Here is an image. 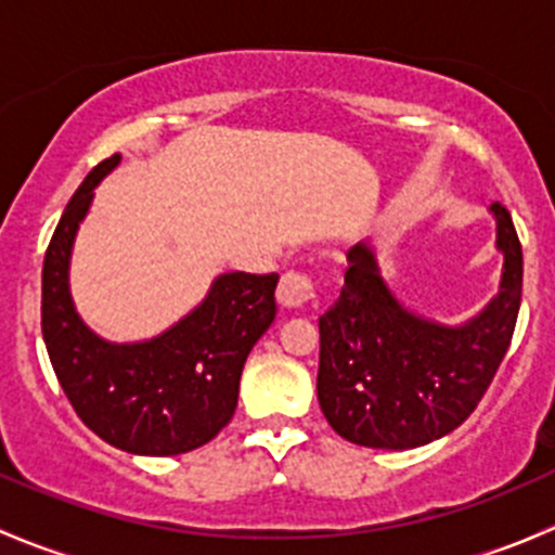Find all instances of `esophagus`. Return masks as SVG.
<instances>
[{"instance_id":"34e87169","label":"esophagus","mask_w":555,"mask_h":555,"mask_svg":"<svg viewBox=\"0 0 555 555\" xmlns=\"http://www.w3.org/2000/svg\"><path fill=\"white\" fill-rule=\"evenodd\" d=\"M313 295H317L313 282L306 276V273H298V271L284 273L276 289V298L284 309H304L306 304H311Z\"/></svg>"}]
</instances>
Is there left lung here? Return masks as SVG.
<instances>
[{
  "label": "left lung",
  "instance_id": "obj_1",
  "mask_svg": "<svg viewBox=\"0 0 555 555\" xmlns=\"http://www.w3.org/2000/svg\"><path fill=\"white\" fill-rule=\"evenodd\" d=\"M500 293L478 317L449 327L391 295L373 249L354 244L340 298L319 317L317 397L330 427L367 449L405 451L453 433L478 408L511 346L524 251L511 211L491 204Z\"/></svg>",
  "mask_w": 555,
  "mask_h": 555
}]
</instances>
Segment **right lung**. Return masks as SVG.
Here are the masks:
<instances>
[{
    "label": "right lung",
    "instance_id": "right-lung-1",
    "mask_svg": "<svg viewBox=\"0 0 555 555\" xmlns=\"http://www.w3.org/2000/svg\"><path fill=\"white\" fill-rule=\"evenodd\" d=\"M120 164L102 160L77 188L42 266V338L61 389L88 429L139 456H177L209 443L233 418L251 346L276 317L279 273L233 271L158 338L109 344L86 327L69 295V255L93 188Z\"/></svg>",
    "mask_w": 555,
    "mask_h": 555
}]
</instances>
